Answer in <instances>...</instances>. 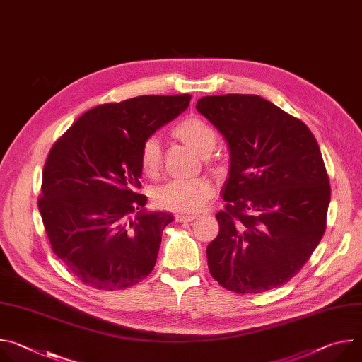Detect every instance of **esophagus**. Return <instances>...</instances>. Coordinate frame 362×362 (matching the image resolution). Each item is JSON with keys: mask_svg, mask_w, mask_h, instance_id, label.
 Segmentation results:
<instances>
[{"mask_svg": "<svg viewBox=\"0 0 362 362\" xmlns=\"http://www.w3.org/2000/svg\"><path fill=\"white\" fill-rule=\"evenodd\" d=\"M194 218H196V216H193V215H176V216H175L176 222H179V223H183V222H192Z\"/></svg>", "mask_w": 362, "mask_h": 362, "instance_id": "esophagus-1", "label": "esophagus"}]
</instances>
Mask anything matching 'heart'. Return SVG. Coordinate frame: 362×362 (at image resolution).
Returning <instances> with one entry per match:
<instances>
[{"label": "heart", "mask_w": 362, "mask_h": 362, "mask_svg": "<svg viewBox=\"0 0 362 362\" xmlns=\"http://www.w3.org/2000/svg\"><path fill=\"white\" fill-rule=\"evenodd\" d=\"M172 134L199 154H203V160L209 168H218V160L211 154L218 144V132L212 124L197 116H189L172 127ZM139 165L148 177L159 175L162 169V146L156 137H148L143 141L139 151ZM212 194L214 186L208 179H176L154 190L153 200L160 209L192 214L202 209Z\"/></svg>", "instance_id": "1"}]
</instances>
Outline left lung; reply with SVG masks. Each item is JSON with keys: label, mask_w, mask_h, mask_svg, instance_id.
I'll return each mask as SVG.
<instances>
[{"label": "left lung", "mask_w": 362, "mask_h": 362, "mask_svg": "<svg viewBox=\"0 0 362 362\" xmlns=\"http://www.w3.org/2000/svg\"><path fill=\"white\" fill-rule=\"evenodd\" d=\"M196 109L230 150L226 206L206 249L209 272L236 293L278 288L300 271L327 228L331 186L317 139L255 94L206 95Z\"/></svg>", "instance_id": "8db88e82"}]
</instances>
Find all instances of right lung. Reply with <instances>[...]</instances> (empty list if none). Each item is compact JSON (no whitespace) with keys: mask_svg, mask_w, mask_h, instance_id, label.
I'll list each match as a JSON object with an SVG mask.
<instances>
[{"mask_svg":"<svg viewBox=\"0 0 362 362\" xmlns=\"http://www.w3.org/2000/svg\"><path fill=\"white\" fill-rule=\"evenodd\" d=\"M192 95H139L86 112L51 147L38 209L51 249L84 285L126 289L156 265L166 212H146L139 151Z\"/></svg>","mask_w":362,"mask_h":362,"instance_id":"1","label":"right lung"}]
</instances>
